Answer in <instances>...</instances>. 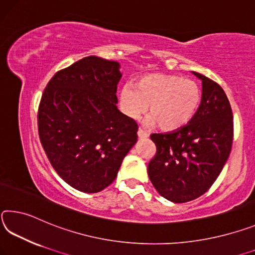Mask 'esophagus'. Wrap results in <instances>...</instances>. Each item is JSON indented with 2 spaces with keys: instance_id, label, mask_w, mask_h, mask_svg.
Here are the masks:
<instances>
[{
  "instance_id": "esophagus-1",
  "label": "esophagus",
  "mask_w": 255,
  "mask_h": 255,
  "mask_svg": "<svg viewBox=\"0 0 255 255\" xmlns=\"http://www.w3.org/2000/svg\"><path fill=\"white\" fill-rule=\"evenodd\" d=\"M137 136H139L140 139H144V137L148 136V133L143 131L142 128H139V130H137Z\"/></svg>"
}]
</instances>
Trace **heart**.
<instances>
[{"label":"heart","instance_id":"heart-1","mask_svg":"<svg viewBox=\"0 0 255 255\" xmlns=\"http://www.w3.org/2000/svg\"><path fill=\"white\" fill-rule=\"evenodd\" d=\"M202 90L197 82L176 74L149 73L132 86H124L120 103L128 118L136 119L148 107L150 122L164 131L181 128L197 114Z\"/></svg>","mask_w":255,"mask_h":255}]
</instances>
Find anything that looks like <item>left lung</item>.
<instances>
[{
    "label": "left lung",
    "instance_id": "left-lung-1",
    "mask_svg": "<svg viewBox=\"0 0 255 255\" xmlns=\"http://www.w3.org/2000/svg\"><path fill=\"white\" fill-rule=\"evenodd\" d=\"M202 80V102L190 123L169 133H152L156 155L148 175L161 197L175 203L194 200L210 189L232 150L234 121L231 104L218 83Z\"/></svg>",
    "mask_w": 255,
    "mask_h": 255
}]
</instances>
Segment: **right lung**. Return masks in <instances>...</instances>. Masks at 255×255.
Returning a JSON list of instances; mask_svg holds the SVG:
<instances>
[{"label":"right lung","instance_id":"1","mask_svg":"<svg viewBox=\"0 0 255 255\" xmlns=\"http://www.w3.org/2000/svg\"><path fill=\"white\" fill-rule=\"evenodd\" d=\"M119 68L115 61L83 57L57 71L41 95V145L56 173L85 193L110 185L136 142V122L116 106Z\"/></svg>","mask_w":255,"mask_h":255}]
</instances>
